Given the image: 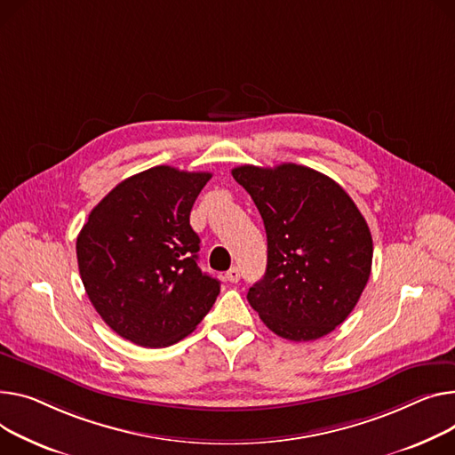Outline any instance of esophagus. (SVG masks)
Returning <instances> with one entry per match:
<instances>
[{
	"instance_id": "1",
	"label": "esophagus",
	"mask_w": 455,
	"mask_h": 455,
	"mask_svg": "<svg viewBox=\"0 0 455 455\" xmlns=\"http://www.w3.org/2000/svg\"><path fill=\"white\" fill-rule=\"evenodd\" d=\"M239 268L237 267H232L230 270H227V282H230V283H235V282H239Z\"/></svg>"
}]
</instances>
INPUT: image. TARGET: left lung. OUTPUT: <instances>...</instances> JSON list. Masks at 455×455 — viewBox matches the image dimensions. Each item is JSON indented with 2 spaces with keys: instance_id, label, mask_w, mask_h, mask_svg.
<instances>
[{
  "instance_id": "8db88e82",
  "label": "left lung",
  "mask_w": 455,
  "mask_h": 455,
  "mask_svg": "<svg viewBox=\"0 0 455 455\" xmlns=\"http://www.w3.org/2000/svg\"><path fill=\"white\" fill-rule=\"evenodd\" d=\"M232 177L251 194L267 232V270L249 289V304L282 339L329 335L355 309L371 275L364 216L339 183L307 166L245 164Z\"/></svg>"
}]
</instances>
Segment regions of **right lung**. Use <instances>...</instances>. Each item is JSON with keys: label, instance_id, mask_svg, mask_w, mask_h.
Instances as JSON below:
<instances>
[{"label": "right lung", "instance_id": "1", "mask_svg": "<svg viewBox=\"0 0 455 455\" xmlns=\"http://www.w3.org/2000/svg\"><path fill=\"white\" fill-rule=\"evenodd\" d=\"M208 172L156 166L118 183L76 237L80 278L91 304L123 339L166 347L188 337L220 294L197 267L192 206Z\"/></svg>", "mask_w": 455, "mask_h": 455}]
</instances>
